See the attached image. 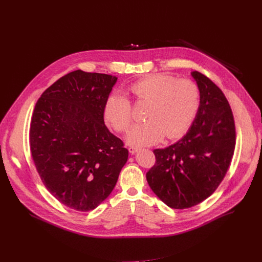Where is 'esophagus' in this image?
Returning a JSON list of instances; mask_svg holds the SVG:
<instances>
[{"label":"esophagus","instance_id":"obj_1","mask_svg":"<svg viewBox=\"0 0 262 262\" xmlns=\"http://www.w3.org/2000/svg\"><path fill=\"white\" fill-rule=\"evenodd\" d=\"M138 150H139V147H137V146H129V147H128V151H129L132 155L136 154Z\"/></svg>","mask_w":262,"mask_h":262}]
</instances>
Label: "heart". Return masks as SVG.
<instances>
[{
	"label": "heart",
	"mask_w": 262,
	"mask_h": 262,
	"mask_svg": "<svg viewBox=\"0 0 262 262\" xmlns=\"http://www.w3.org/2000/svg\"><path fill=\"white\" fill-rule=\"evenodd\" d=\"M138 102L148 103L145 110L146 121L136 124L127 135L133 145H151L182 136L190 128L200 107L201 94L192 80L178 79L171 74H149L126 88ZM105 120L117 132H126L133 120L134 110L130 100L119 93L107 96L103 106Z\"/></svg>",
	"instance_id": "b5f03b06"
}]
</instances>
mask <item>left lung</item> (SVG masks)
<instances>
[{
    "label": "left lung",
    "mask_w": 262,
    "mask_h": 262,
    "mask_svg": "<svg viewBox=\"0 0 262 262\" xmlns=\"http://www.w3.org/2000/svg\"><path fill=\"white\" fill-rule=\"evenodd\" d=\"M192 76L201 94L197 116L181 140L154 150L156 164L146 173L154 193L175 209L193 207L213 194L235 148L234 117L226 96L201 72Z\"/></svg>",
    "instance_id": "1"
}]
</instances>
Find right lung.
<instances>
[{"label":"right lung","mask_w":262,"mask_h":262,"mask_svg":"<svg viewBox=\"0 0 262 262\" xmlns=\"http://www.w3.org/2000/svg\"><path fill=\"white\" fill-rule=\"evenodd\" d=\"M115 76L74 70L37 100L30 126L32 159L48 191L65 206L89 211L115 188L128 158L104 124Z\"/></svg>","instance_id":"add662e5"}]
</instances>
